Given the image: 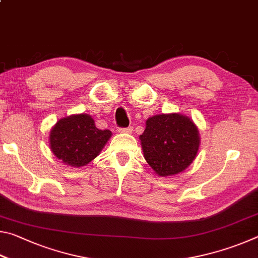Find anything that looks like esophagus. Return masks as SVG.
<instances>
[{
  "instance_id": "1",
  "label": "esophagus",
  "mask_w": 258,
  "mask_h": 258,
  "mask_svg": "<svg viewBox=\"0 0 258 258\" xmlns=\"http://www.w3.org/2000/svg\"><path fill=\"white\" fill-rule=\"evenodd\" d=\"M133 127L132 126H128V127H119L118 132L119 133H132Z\"/></svg>"
}]
</instances>
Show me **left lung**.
Masks as SVG:
<instances>
[{
    "mask_svg": "<svg viewBox=\"0 0 258 258\" xmlns=\"http://www.w3.org/2000/svg\"><path fill=\"white\" fill-rule=\"evenodd\" d=\"M143 156L159 176L184 171L195 160L200 137L192 119L182 113H161L148 118L141 135Z\"/></svg>",
    "mask_w": 258,
    "mask_h": 258,
    "instance_id": "8db88e82",
    "label": "left lung"
}]
</instances>
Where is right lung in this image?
<instances>
[{
	"label": "right lung",
	"instance_id": "obj_1",
	"mask_svg": "<svg viewBox=\"0 0 258 258\" xmlns=\"http://www.w3.org/2000/svg\"><path fill=\"white\" fill-rule=\"evenodd\" d=\"M111 134L109 130H99L90 115H72L59 119L52 127L50 148L62 163L82 167L101 152Z\"/></svg>",
	"mask_w": 258,
	"mask_h": 258
}]
</instances>
